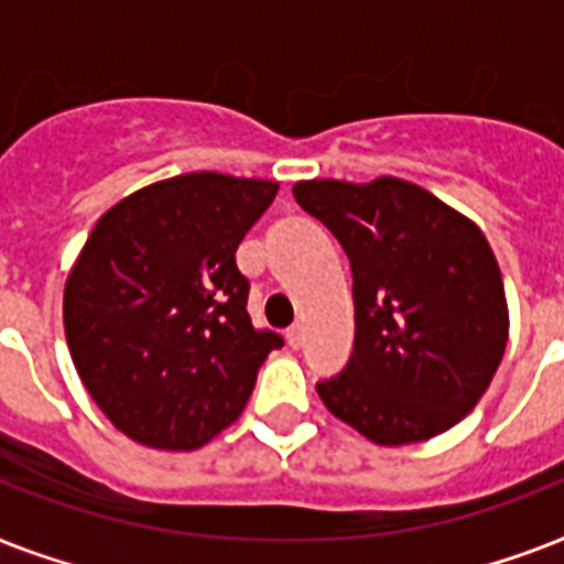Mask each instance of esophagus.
Instances as JSON below:
<instances>
[{
	"label": "esophagus",
	"instance_id": "34e87169",
	"mask_svg": "<svg viewBox=\"0 0 564 564\" xmlns=\"http://www.w3.org/2000/svg\"><path fill=\"white\" fill-rule=\"evenodd\" d=\"M286 345H290L292 351H299L301 345H304V325H292L286 330Z\"/></svg>",
	"mask_w": 564,
	"mask_h": 564
}]
</instances>
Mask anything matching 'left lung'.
<instances>
[{"instance_id": "1", "label": "left lung", "mask_w": 564, "mask_h": 564, "mask_svg": "<svg viewBox=\"0 0 564 564\" xmlns=\"http://www.w3.org/2000/svg\"><path fill=\"white\" fill-rule=\"evenodd\" d=\"M295 202L351 260L354 354L316 386L383 447L445 433L477 406L509 339L498 257L477 221L403 178L299 181Z\"/></svg>"}]
</instances>
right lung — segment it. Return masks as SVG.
<instances>
[{
    "label": "right lung",
    "instance_id": "add662e5",
    "mask_svg": "<svg viewBox=\"0 0 564 564\" xmlns=\"http://www.w3.org/2000/svg\"><path fill=\"white\" fill-rule=\"evenodd\" d=\"M278 181L187 172L101 213L66 274L64 334L108 421L154 451H195L242 415L283 339L254 330L237 246Z\"/></svg>",
    "mask_w": 564,
    "mask_h": 564
}]
</instances>
